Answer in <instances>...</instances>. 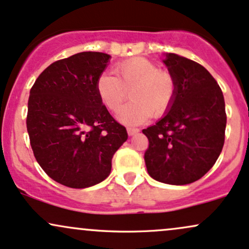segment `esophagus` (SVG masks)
I'll list each match as a JSON object with an SVG mask.
<instances>
[{
  "label": "esophagus",
  "mask_w": 249,
  "mask_h": 249,
  "mask_svg": "<svg viewBox=\"0 0 249 249\" xmlns=\"http://www.w3.org/2000/svg\"><path fill=\"white\" fill-rule=\"evenodd\" d=\"M138 132H139L138 128H136V127H127L128 136H133V134H136V133H138Z\"/></svg>",
  "instance_id": "1"
}]
</instances>
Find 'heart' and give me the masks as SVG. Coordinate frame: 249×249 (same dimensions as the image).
<instances>
[{
	"label": "heart",
	"mask_w": 249,
	"mask_h": 249,
	"mask_svg": "<svg viewBox=\"0 0 249 249\" xmlns=\"http://www.w3.org/2000/svg\"><path fill=\"white\" fill-rule=\"evenodd\" d=\"M115 77L102 73L97 78L96 92L99 101L111 112H117L127 99L132 102L119 111L124 124H139L152 115L164 116L172 107L177 95V81L168 70L144 57H133L113 68Z\"/></svg>",
	"instance_id": "heart-1"
}]
</instances>
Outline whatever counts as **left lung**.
Instances as JSON below:
<instances>
[{
  "mask_svg": "<svg viewBox=\"0 0 249 249\" xmlns=\"http://www.w3.org/2000/svg\"><path fill=\"white\" fill-rule=\"evenodd\" d=\"M164 63L177 81V95L165 117L142 130L148 139L144 159L157 181L186 185L204 177L221 153L225 99L218 83L199 63L176 53H166Z\"/></svg>",
  "mask_w": 249,
  "mask_h": 249,
  "instance_id": "obj_1",
  "label": "left lung"
}]
</instances>
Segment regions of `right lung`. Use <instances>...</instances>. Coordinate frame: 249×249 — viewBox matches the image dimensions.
Wrapping results in <instances>:
<instances>
[{
  "label": "right lung",
  "instance_id": "obj_1",
  "mask_svg": "<svg viewBox=\"0 0 249 249\" xmlns=\"http://www.w3.org/2000/svg\"><path fill=\"white\" fill-rule=\"evenodd\" d=\"M110 55L79 53L50 64L37 77L28 101L27 130L37 162L59 184L93 186L111 172L126 128L96 92Z\"/></svg>",
  "mask_w": 249,
  "mask_h": 249
}]
</instances>
